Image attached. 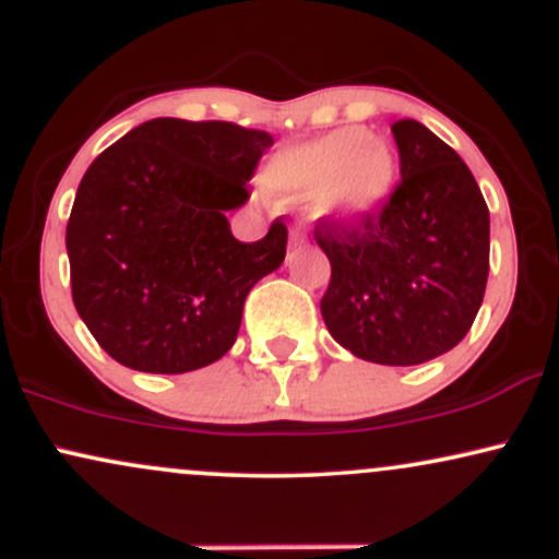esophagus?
I'll return each mask as SVG.
<instances>
[{"instance_id": "esophagus-1", "label": "esophagus", "mask_w": 559, "mask_h": 559, "mask_svg": "<svg viewBox=\"0 0 559 559\" xmlns=\"http://www.w3.org/2000/svg\"><path fill=\"white\" fill-rule=\"evenodd\" d=\"M292 241H294V243H297V241H299V236H297V234H294V236H292Z\"/></svg>"}]
</instances>
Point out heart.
<instances>
[{
	"mask_svg": "<svg viewBox=\"0 0 559 559\" xmlns=\"http://www.w3.org/2000/svg\"><path fill=\"white\" fill-rule=\"evenodd\" d=\"M396 168L389 141L370 136L365 128H338L275 155L265 183L278 194L318 191L320 213L357 221L386 202Z\"/></svg>",
	"mask_w": 559,
	"mask_h": 559,
	"instance_id": "b5f03b06",
	"label": "heart"
}]
</instances>
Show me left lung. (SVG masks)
Segmentation results:
<instances>
[{
  "label": "left lung",
  "mask_w": 559,
  "mask_h": 559,
  "mask_svg": "<svg viewBox=\"0 0 559 559\" xmlns=\"http://www.w3.org/2000/svg\"><path fill=\"white\" fill-rule=\"evenodd\" d=\"M400 181L376 213L323 215L316 241L331 262L320 299L344 349L381 365H418L471 331L489 278V207L452 146L418 120L391 123Z\"/></svg>",
  "instance_id": "8db88e82"
}]
</instances>
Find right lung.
I'll use <instances>...</instances> for the list:
<instances>
[{
    "mask_svg": "<svg viewBox=\"0 0 559 559\" xmlns=\"http://www.w3.org/2000/svg\"><path fill=\"white\" fill-rule=\"evenodd\" d=\"M267 146L258 128L155 118L88 165L66 230L70 292L112 360L189 373L234 346L249 288L286 258L281 217L252 243L226 221Z\"/></svg>",
    "mask_w": 559,
    "mask_h": 559,
    "instance_id": "1",
    "label": "right lung"
}]
</instances>
